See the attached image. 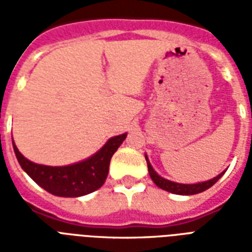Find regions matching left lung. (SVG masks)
<instances>
[{"instance_id":"obj_1","label":"left lung","mask_w":252,"mask_h":252,"mask_svg":"<svg viewBox=\"0 0 252 252\" xmlns=\"http://www.w3.org/2000/svg\"><path fill=\"white\" fill-rule=\"evenodd\" d=\"M146 163H148V170H149V175L152 178L154 183L157 184L158 187L165 189L167 192H171V193H175V195H196V193H200V192H204L208 188H211L213 184L217 182V180L223 175V172H221L220 175H217L216 178L211 180H207V182H201V183L196 184H182V183H175V182H171V180H167L165 178H162L154 171V168L150 165L149 159L145 156Z\"/></svg>"}]
</instances>
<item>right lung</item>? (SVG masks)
Here are the masks:
<instances>
[{
    "label": "right lung",
    "mask_w": 252,
    "mask_h": 252,
    "mask_svg": "<svg viewBox=\"0 0 252 252\" xmlns=\"http://www.w3.org/2000/svg\"><path fill=\"white\" fill-rule=\"evenodd\" d=\"M126 137V133L111 137L94 156L69 166L37 165L23 157L14 141L13 148L21 167L45 191L61 197H80L102 187L108 175L111 157Z\"/></svg>",
    "instance_id": "obj_1"
}]
</instances>
